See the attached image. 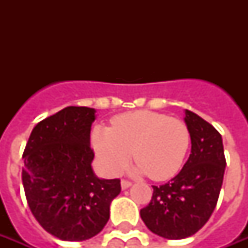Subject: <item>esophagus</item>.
Listing matches in <instances>:
<instances>
[{
    "label": "esophagus",
    "mask_w": 248,
    "mask_h": 248,
    "mask_svg": "<svg viewBox=\"0 0 248 248\" xmlns=\"http://www.w3.org/2000/svg\"><path fill=\"white\" fill-rule=\"evenodd\" d=\"M130 186H131V183H130L128 180L121 181V188L122 189H127V188H130Z\"/></svg>",
    "instance_id": "obj_1"
}]
</instances>
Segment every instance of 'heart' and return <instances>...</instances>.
Instances as JSON below:
<instances>
[{
	"label": "heart",
	"instance_id": "b5f03b06",
	"mask_svg": "<svg viewBox=\"0 0 248 248\" xmlns=\"http://www.w3.org/2000/svg\"><path fill=\"white\" fill-rule=\"evenodd\" d=\"M91 144L103 172L116 176L131 157L135 175H149L155 181L175 176L183 167L190 134L186 124L162 113L136 110L121 114L112 126H97Z\"/></svg>",
	"mask_w": 248,
	"mask_h": 248
}]
</instances>
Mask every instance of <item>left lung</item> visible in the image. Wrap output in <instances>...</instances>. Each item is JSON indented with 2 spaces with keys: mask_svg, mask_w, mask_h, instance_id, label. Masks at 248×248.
Segmentation results:
<instances>
[{
  "mask_svg": "<svg viewBox=\"0 0 248 248\" xmlns=\"http://www.w3.org/2000/svg\"><path fill=\"white\" fill-rule=\"evenodd\" d=\"M192 151L184 167L169 183L155 186L140 216L148 229L167 239L190 237L207 223L219 200L225 171L223 139L198 114L185 109Z\"/></svg>",
  "mask_w": 248,
  "mask_h": 248,
  "instance_id": "1",
  "label": "left lung"
}]
</instances>
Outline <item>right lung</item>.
I'll return each mask as SVG.
<instances>
[{
  "label": "right lung",
  "mask_w": 248,
  "mask_h": 248,
  "mask_svg": "<svg viewBox=\"0 0 248 248\" xmlns=\"http://www.w3.org/2000/svg\"><path fill=\"white\" fill-rule=\"evenodd\" d=\"M95 109L67 107L36 124L21 172L28 206L45 231L62 241H86L109 220L120 179H99L91 162Z\"/></svg>",
  "instance_id": "1"
}]
</instances>
